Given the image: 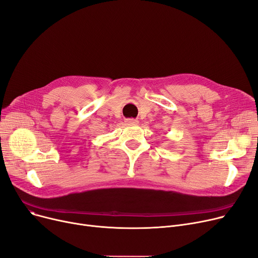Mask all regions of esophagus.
Instances as JSON below:
<instances>
[{"label": "esophagus", "mask_w": 258, "mask_h": 258, "mask_svg": "<svg viewBox=\"0 0 258 258\" xmlns=\"http://www.w3.org/2000/svg\"><path fill=\"white\" fill-rule=\"evenodd\" d=\"M138 120L137 119H125V123L128 125H136L138 124Z\"/></svg>", "instance_id": "1"}]
</instances>
